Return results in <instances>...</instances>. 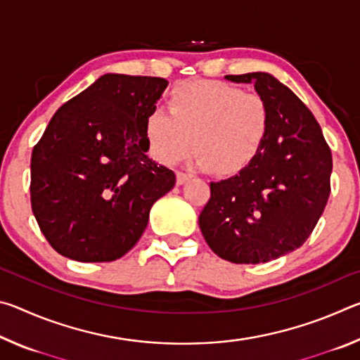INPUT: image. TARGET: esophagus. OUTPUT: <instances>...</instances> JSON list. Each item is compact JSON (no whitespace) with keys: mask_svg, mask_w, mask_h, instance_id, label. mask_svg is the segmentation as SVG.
Masks as SVG:
<instances>
[{"mask_svg":"<svg viewBox=\"0 0 360 360\" xmlns=\"http://www.w3.org/2000/svg\"><path fill=\"white\" fill-rule=\"evenodd\" d=\"M188 179H191V176H188V174H186V173H176V184H178V186L186 184Z\"/></svg>","mask_w":360,"mask_h":360,"instance_id":"1","label":"esophagus"}]
</instances>
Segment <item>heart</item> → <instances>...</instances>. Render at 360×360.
I'll return each instance as SVG.
<instances>
[{
  "mask_svg": "<svg viewBox=\"0 0 360 360\" xmlns=\"http://www.w3.org/2000/svg\"><path fill=\"white\" fill-rule=\"evenodd\" d=\"M270 129V108L257 94L219 81L182 82L169 94V112L154 108L144 122L149 155L174 165L193 149L195 165L236 173L257 155Z\"/></svg>",
  "mask_w": 360,
  "mask_h": 360,
  "instance_id": "1",
  "label": "heart"
}]
</instances>
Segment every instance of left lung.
I'll return each mask as SVG.
<instances>
[{"instance_id":"8db88e82","label":"left lung","mask_w":360,"mask_h":360,"mask_svg":"<svg viewBox=\"0 0 360 360\" xmlns=\"http://www.w3.org/2000/svg\"><path fill=\"white\" fill-rule=\"evenodd\" d=\"M225 79L254 85L270 108V129L245 168L211 182L198 225L221 259L265 264L311 235L330 195L332 154L311 111L270 72Z\"/></svg>"}]
</instances>
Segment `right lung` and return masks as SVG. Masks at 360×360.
<instances>
[{"instance_id": "obj_1", "label": "right lung", "mask_w": 360, "mask_h": 360, "mask_svg": "<svg viewBox=\"0 0 360 360\" xmlns=\"http://www.w3.org/2000/svg\"><path fill=\"white\" fill-rule=\"evenodd\" d=\"M163 77L108 72L53 114L32 154V210L58 254L112 262L136 245L176 176L148 157Z\"/></svg>"}]
</instances>
